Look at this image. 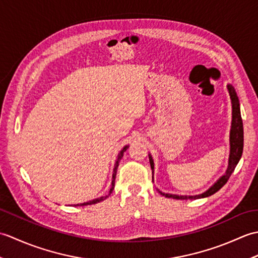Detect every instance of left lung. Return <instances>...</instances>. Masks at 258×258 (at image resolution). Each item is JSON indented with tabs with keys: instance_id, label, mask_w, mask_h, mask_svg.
<instances>
[{
	"instance_id": "left-lung-1",
	"label": "left lung",
	"mask_w": 258,
	"mask_h": 258,
	"mask_svg": "<svg viewBox=\"0 0 258 258\" xmlns=\"http://www.w3.org/2000/svg\"><path fill=\"white\" fill-rule=\"evenodd\" d=\"M227 90L231 96V103H232V126H231V133H229V144H231V151H229V158H228V167L226 169L225 174L217 179V182L211 186L204 193L200 195H175V194H165L163 191L158 190L161 195L168 197V199L174 200H197V199H204V197H208L213 194H215L217 190H220L224 185L227 183L228 178L231 177L232 173L234 172L235 167H236L237 163L239 162L240 157H242L243 153V146H244V131H243V120L242 116H240V109H239V102L238 97L236 95L234 87L228 84ZM150 157V164L151 168L154 174V161L149 154Z\"/></svg>"
}]
</instances>
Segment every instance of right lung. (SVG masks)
Instances as JSON below:
<instances>
[{"mask_svg": "<svg viewBox=\"0 0 258 258\" xmlns=\"http://www.w3.org/2000/svg\"><path fill=\"white\" fill-rule=\"evenodd\" d=\"M128 149V146L126 145V146H124L123 147V150L119 152V154H118V156H117V160H116V162H115V165H114V169H113V177H112V186H111V189H109V191H108V195H105V196H101V197H98V199H95V200H92V201H90V202H86V203H82V204H76V205H74V206H85V205H92V204H96V203H98V202H102V201H104V200H106L107 197L111 195V193L113 191V189H114V186H115V177H116V172H117V167H118V164H119V161L122 160V157H123V153Z\"/></svg>", "mask_w": 258, "mask_h": 258, "instance_id": "add662e5", "label": "right lung"}]
</instances>
